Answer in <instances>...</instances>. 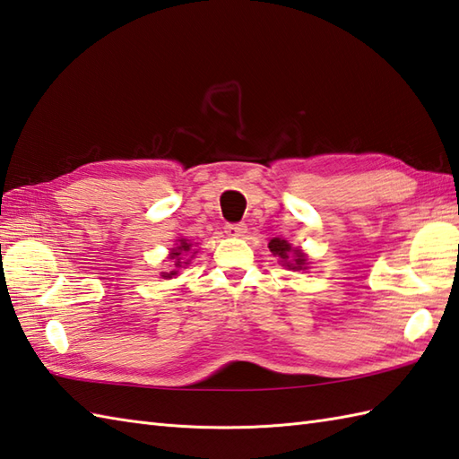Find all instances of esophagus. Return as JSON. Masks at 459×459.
<instances>
[{"instance_id": "34e87169", "label": "esophagus", "mask_w": 459, "mask_h": 459, "mask_svg": "<svg viewBox=\"0 0 459 459\" xmlns=\"http://www.w3.org/2000/svg\"><path fill=\"white\" fill-rule=\"evenodd\" d=\"M226 233L228 236H231V238H239V236H243V233L247 231V226L246 223H226Z\"/></svg>"}]
</instances>
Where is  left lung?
<instances>
[{
    "label": "left lung",
    "instance_id": "1",
    "mask_svg": "<svg viewBox=\"0 0 459 459\" xmlns=\"http://www.w3.org/2000/svg\"><path fill=\"white\" fill-rule=\"evenodd\" d=\"M269 249L274 257H279L284 261V264L290 269H307L304 264H307V257H304V253L299 249H290V246L284 239L274 238L269 241ZM294 252L295 255L292 256L291 253Z\"/></svg>",
    "mask_w": 459,
    "mask_h": 459
}]
</instances>
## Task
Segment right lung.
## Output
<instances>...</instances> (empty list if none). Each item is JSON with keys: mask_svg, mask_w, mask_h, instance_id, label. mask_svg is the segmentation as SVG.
Here are the masks:
<instances>
[{"mask_svg": "<svg viewBox=\"0 0 459 459\" xmlns=\"http://www.w3.org/2000/svg\"><path fill=\"white\" fill-rule=\"evenodd\" d=\"M190 243L186 241V239H178V246L172 249V253H170V264H172V271L170 273H162V277L165 279H170V277H175V274L178 273L177 269H182V264H186V261H185V255L186 253L190 251Z\"/></svg>", "mask_w": 459, "mask_h": 459, "instance_id": "1", "label": "right lung"}]
</instances>
